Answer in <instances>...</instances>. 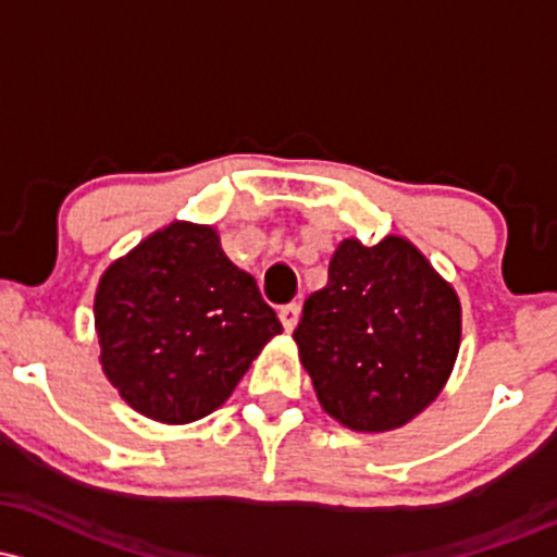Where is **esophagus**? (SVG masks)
<instances>
[{
    "instance_id": "34e87169",
    "label": "esophagus",
    "mask_w": 557,
    "mask_h": 557,
    "mask_svg": "<svg viewBox=\"0 0 557 557\" xmlns=\"http://www.w3.org/2000/svg\"><path fill=\"white\" fill-rule=\"evenodd\" d=\"M298 317H301V307H298V304H288V307L280 309V322H283V327L288 330V333L298 325Z\"/></svg>"
}]
</instances>
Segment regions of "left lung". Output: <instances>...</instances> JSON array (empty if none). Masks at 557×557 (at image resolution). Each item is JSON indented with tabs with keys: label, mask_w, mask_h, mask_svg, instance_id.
Instances as JSON below:
<instances>
[{
	"label": "left lung",
	"mask_w": 557,
	"mask_h": 557,
	"mask_svg": "<svg viewBox=\"0 0 557 557\" xmlns=\"http://www.w3.org/2000/svg\"><path fill=\"white\" fill-rule=\"evenodd\" d=\"M460 330L455 288L412 243L388 235L335 248L327 285L307 298L293 338L330 418L383 433L442 394Z\"/></svg>",
	"instance_id": "obj_1"
}]
</instances>
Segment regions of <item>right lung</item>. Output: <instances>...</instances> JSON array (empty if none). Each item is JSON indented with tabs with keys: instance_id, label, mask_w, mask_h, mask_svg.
Returning <instances> with one entry per match:
<instances>
[{
	"instance_id": "obj_1",
	"label": "right lung",
	"mask_w": 557,
	"mask_h": 557,
	"mask_svg": "<svg viewBox=\"0 0 557 557\" xmlns=\"http://www.w3.org/2000/svg\"><path fill=\"white\" fill-rule=\"evenodd\" d=\"M95 330L121 399L185 425L230 399L283 325L256 280L224 256L216 230L174 222L106 269Z\"/></svg>"
}]
</instances>
